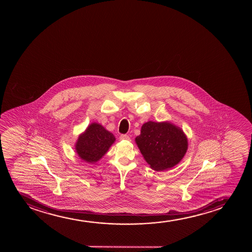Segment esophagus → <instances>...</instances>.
I'll return each instance as SVG.
<instances>
[{"instance_id":"esophagus-1","label":"esophagus","mask_w":252,"mask_h":252,"mask_svg":"<svg viewBox=\"0 0 252 252\" xmlns=\"http://www.w3.org/2000/svg\"><path fill=\"white\" fill-rule=\"evenodd\" d=\"M119 139H120V140H127V141L130 140V138L127 136V135H126V134H122Z\"/></svg>"}]
</instances>
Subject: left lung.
I'll use <instances>...</instances> for the list:
<instances>
[{
	"label": "left lung",
	"mask_w": 252,
	"mask_h": 252,
	"mask_svg": "<svg viewBox=\"0 0 252 252\" xmlns=\"http://www.w3.org/2000/svg\"><path fill=\"white\" fill-rule=\"evenodd\" d=\"M135 143L145 161L157 171L177 165L188 149V137L183 129L168 121L145 123Z\"/></svg>",
	"instance_id": "left-lung-1"
}]
</instances>
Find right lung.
Here are the masks:
<instances>
[{"mask_svg": "<svg viewBox=\"0 0 252 252\" xmlns=\"http://www.w3.org/2000/svg\"><path fill=\"white\" fill-rule=\"evenodd\" d=\"M113 133L102 125L92 123L87 129L79 135L75 142V152L82 160L94 164L104 157L115 142Z\"/></svg>", "mask_w": 252, "mask_h": 252, "instance_id": "1", "label": "right lung"}]
</instances>
